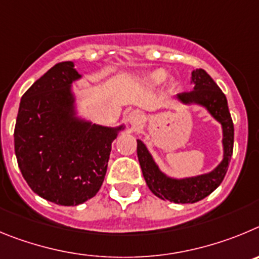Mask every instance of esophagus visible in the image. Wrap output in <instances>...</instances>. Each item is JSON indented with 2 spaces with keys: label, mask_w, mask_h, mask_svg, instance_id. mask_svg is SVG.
<instances>
[{
  "label": "esophagus",
  "mask_w": 259,
  "mask_h": 259,
  "mask_svg": "<svg viewBox=\"0 0 259 259\" xmlns=\"http://www.w3.org/2000/svg\"><path fill=\"white\" fill-rule=\"evenodd\" d=\"M143 120V115H142L141 111H132V112L127 115V121L133 127H137Z\"/></svg>",
  "instance_id": "esophagus-1"
}]
</instances>
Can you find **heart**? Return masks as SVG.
<instances>
[{
  "mask_svg": "<svg viewBox=\"0 0 259 259\" xmlns=\"http://www.w3.org/2000/svg\"><path fill=\"white\" fill-rule=\"evenodd\" d=\"M166 77H167L166 71H164V69H157V71L148 74V81H151L152 83H161L166 80Z\"/></svg>",
  "mask_w": 259,
  "mask_h": 259,
  "instance_id": "1",
  "label": "heart"
}]
</instances>
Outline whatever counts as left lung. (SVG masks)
<instances>
[{"instance_id":"8db88e82","label":"left lung","mask_w":259,"mask_h":259,"mask_svg":"<svg viewBox=\"0 0 259 259\" xmlns=\"http://www.w3.org/2000/svg\"><path fill=\"white\" fill-rule=\"evenodd\" d=\"M192 82L195 85L192 92L181 93L177 95V99L185 104L196 103L205 107L221 122L223 130L222 162L208 174L185 179L170 178L158 169L143 142L137 141L138 160L148 188L160 199L177 204H193L209 196L222 183L234 151V122L226 95L204 69L192 71Z\"/></svg>"}]
</instances>
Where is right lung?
Listing matches in <instances>:
<instances>
[{
  "label": "right lung",
  "mask_w": 259,
  "mask_h": 259,
  "mask_svg": "<svg viewBox=\"0 0 259 259\" xmlns=\"http://www.w3.org/2000/svg\"><path fill=\"white\" fill-rule=\"evenodd\" d=\"M72 62L49 69L24 93L14 130L18 165L28 186L64 206L94 197L104 181L112 142L122 129L76 117Z\"/></svg>",
  "instance_id": "right-lung-1"
}]
</instances>
